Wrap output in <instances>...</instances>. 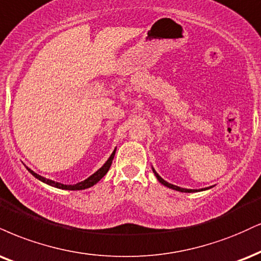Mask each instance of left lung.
<instances>
[{
    "label": "left lung",
    "instance_id": "left-lung-1",
    "mask_svg": "<svg viewBox=\"0 0 261 261\" xmlns=\"http://www.w3.org/2000/svg\"><path fill=\"white\" fill-rule=\"evenodd\" d=\"M152 170H153V172H154V175H155V177L158 178V181L161 182L162 185H164V186H166V187H169V188H171V190H175V191H178V192H185V193H192V192H200V191H205V190H209V188H212L213 186H210V187H205V188H199V190H190V188H182V187H178V186H175V185H172V184H169L168 181H165L164 178L163 177H161L159 176V174L158 172H156L155 170H154V168H152Z\"/></svg>",
    "mask_w": 261,
    "mask_h": 261
}]
</instances>
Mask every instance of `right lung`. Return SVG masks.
Segmentation results:
<instances>
[{
    "label": "right lung",
    "instance_id": "1",
    "mask_svg": "<svg viewBox=\"0 0 261 261\" xmlns=\"http://www.w3.org/2000/svg\"><path fill=\"white\" fill-rule=\"evenodd\" d=\"M115 150H117V148L113 150V153L111 154V156H109V158H108V161H107L105 164L100 166L98 170H97L96 172H93V174L91 175V176L87 177L86 180H84V181H81V182H77V184H75V185H64V184H61V182L49 180V178H46V177L41 176V175H39V174H36L35 171L31 170V169L28 168V166H25V168L28 169V171H29L34 177H36L37 180H40L41 182H43V184H47V185H48V186H52V187H56V188H61V190H68V191L85 190V188L92 187L93 185H96L97 182H98L100 178H102L107 174V172H108L109 168H111V165H112L113 159H114Z\"/></svg>",
    "mask_w": 261,
    "mask_h": 261
}]
</instances>
